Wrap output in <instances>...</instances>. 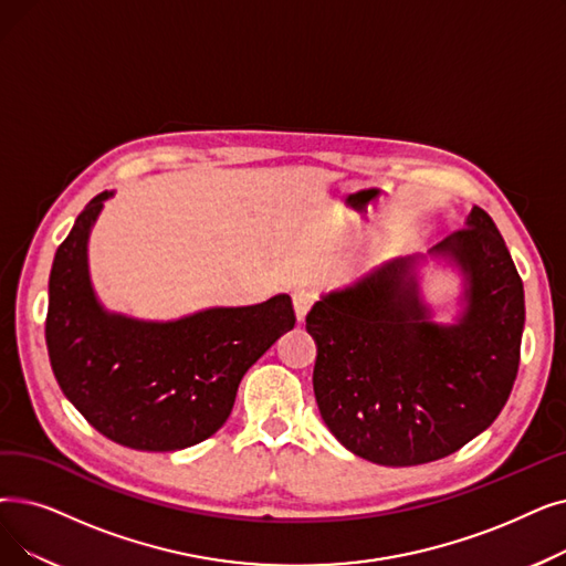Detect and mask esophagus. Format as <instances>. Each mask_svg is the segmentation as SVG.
<instances>
[{
	"label": "esophagus",
	"instance_id": "esophagus-1",
	"mask_svg": "<svg viewBox=\"0 0 566 566\" xmlns=\"http://www.w3.org/2000/svg\"><path fill=\"white\" fill-rule=\"evenodd\" d=\"M314 298H316L314 291H310V289H296V291H293V307H296L298 322H303L305 314L314 305Z\"/></svg>",
	"mask_w": 566,
	"mask_h": 566
}]
</instances>
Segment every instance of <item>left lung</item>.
Returning a JSON list of instances; mask_svg holds the SVG:
<instances>
[{
    "label": "left lung",
    "mask_w": 566,
    "mask_h": 566,
    "mask_svg": "<svg viewBox=\"0 0 566 566\" xmlns=\"http://www.w3.org/2000/svg\"><path fill=\"white\" fill-rule=\"evenodd\" d=\"M470 275L455 326L426 322L409 261L331 293L305 316L316 339L314 396L352 453L411 467L460 451L504 409L518 375L523 280L479 206L439 244Z\"/></svg>",
    "instance_id": "left-lung-1"
}]
</instances>
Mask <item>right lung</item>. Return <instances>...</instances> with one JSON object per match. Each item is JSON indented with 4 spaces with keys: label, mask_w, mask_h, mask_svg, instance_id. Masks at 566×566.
<instances>
[{
    "label": "right lung",
    "mask_w": 566,
    "mask_h": 566,
    "mask_svg": "<svg viewBox=\"0 0 566 566\" xmlns=\"http://www.w3.org/2000/svg\"><path fill=\"white\" fill-rule=\"evenodd\" d=\"M96 193L55 252L45 344L55 379L85 421L136 451H180L222 428L244 373L296 324L289 296L214 307L170 324L106 314L87 277Z\"/></svg>",
    "instance_id": "1"
}]
</instances>
